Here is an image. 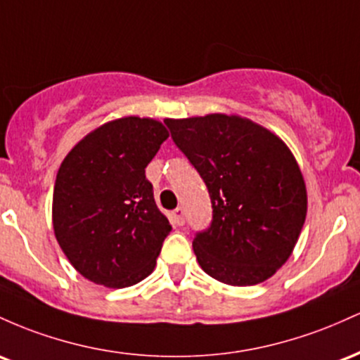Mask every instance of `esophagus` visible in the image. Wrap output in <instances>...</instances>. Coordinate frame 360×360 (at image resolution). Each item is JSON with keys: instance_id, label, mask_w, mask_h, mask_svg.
<instances>
[{"instance_id": "esophagus-1", "label": "esophagus", "mask_w": 360, "mask_h": 360, "mask_svg": "<svg viewBox=\"0 0 360 360\" xmlns=\"http://www.w3.org/2000/svg\"><path fill=\"white\" fill-rule=\"evenodd\" d=\"M172 216H173V219H175V223L179 226L185 223V212H184V209H181V207H176L175 211L172 212Z\"/></svg>"}]
</instances>
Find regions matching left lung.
<instances>
[{"label": "left lung", "mask_w": 360, "mask_h": 360, "mask_svg": "<svg viewBox=\"0 0 360 360\" xmlns=\"http://www.w3.org/2000/svg\"><path fill=\"white\" fill-rule=\"evenodd\" d=\"M165 124L211 195V226L192 243L202 270L229 285L267 281L288 262L308 211L304 179L290 149L238 115Z\"/></svg>", "instance_id": "left-lung-1"}]
</instances>
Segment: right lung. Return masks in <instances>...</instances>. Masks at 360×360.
I'll use <instances>...</instances> for the list:
<instances>
[{
	"mask_svg": "<svg viewBox=\"0 0 360 360\" xmlns=\"http://www.w3.org/2000/svg\"><path fill=\"white\" fill-rule=\"evenodd\" d=\"M167 139L158 120L124 117L84 136L60 163L54 234L88 281L122 289L155 270L172 224L156 205L144 168Z\"/></svg>",
	"mask_w": 360,
	"mask_h": 360,
	"instance_id": "1",
	"label": "right lung"
}]
</instances>
